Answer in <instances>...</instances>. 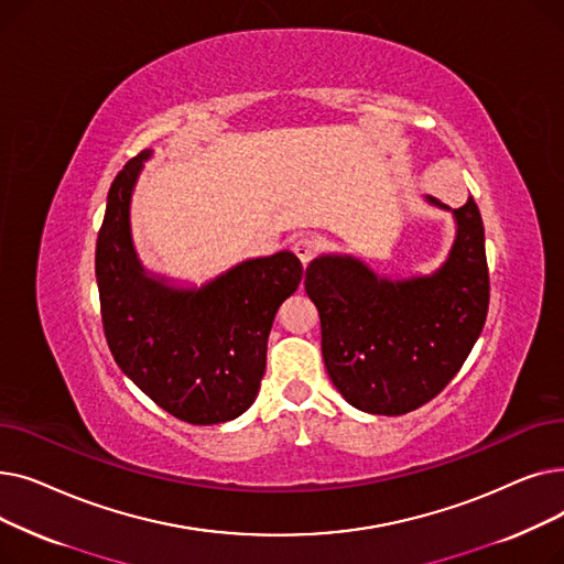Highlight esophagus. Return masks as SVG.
Returning a JSON list of instances; mask_svg holds the SVG:
<instances>
[{
  "instance_id": "esophagus-1",
  "label": "esophagus",
  "mask_w": 564,
  "mask_h": 564,
  "mask_svg": "<svg viewBox=\"0 0 564 564\" xmlns=\"http://www.w3.org/2000/svg\"><path fill=\"white\" fill-rule=\"evenodd\" d=\"M292 251H294V256L302 260V264H308L315 258V253L319 251V242L311 235H302L292 242Z\"/></svg>"
}]
</instances>
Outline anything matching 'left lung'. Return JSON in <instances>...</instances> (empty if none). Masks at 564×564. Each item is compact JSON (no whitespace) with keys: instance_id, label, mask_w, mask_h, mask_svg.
<instances>
[{"instance_id":"left-lung-1","label":"left lung","mask_w":564,"mask_h":564,"mask_svg":"<svg viewBox=\"0 0 564 564\" xmlns=\"http://www.w3.org/2000/svg\"><path fill=\"white\" fill-rule=\"evenodd\" d=\"M427 203L451 210L432 196ZM453 217V249L427 276H377L338 253L306 267L324 366L351 406L377 416L419 409L448 387L476 345L489 308L485 226L473 198Z\"/></svg>"}]
</instances>
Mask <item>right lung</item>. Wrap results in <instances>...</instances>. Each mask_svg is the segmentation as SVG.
Listing matches in <instances>:
<instances>
[{
    "mask_svg": "<svg viewBox=\"0 0 564 564\" xmlns=\"http://www.w3.org/2000/svg\"><path fill=\"white\" fill-rule=\"evenodd\" d=\"M151 151L113 177L96 245L107 345L137 387L171 416L217 425L245 413L260 389L267 338L304 267L290 251L251 258L200 288L151 276L137 258L130 200Z\"/></svg>",
    "mask_w": 564,
    "mask_h": 564,
    "instance_id": "1",
    "label": "right lung"
}]
</instances>
